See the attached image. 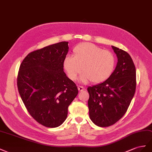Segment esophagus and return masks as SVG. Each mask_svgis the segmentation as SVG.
<instances>
[{"label":"esophagus","instance_id":"1","mask_svg":"<svg viewBox=\"0 0 152 152\" xmlns=\"http://www.w3.org/2000/svg\"><path fill=\"white\" fill-rule=\"evenodd\" d=\"M77 88H78V90L80 91V92H82V91L84 90V87H83V86H77Z\"/></svg>","mask_w":152,"mask_h":152}]
</instances>
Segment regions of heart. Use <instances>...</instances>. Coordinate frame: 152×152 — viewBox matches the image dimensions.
Segmentation results:
<instances>
[{
    "mask_svg": "<svg viewBox=\"0 0 152 152\" xmlns=\"http://www.w3.org/2000/svg\"><path fill=\"white\" fill-rule=\"evenodd\" d=\"M116 66V58L112 52L103 50L92 43L83 42L73 49V57L67 55L63 66L69 79L75 80L81 71V83L92 81L100 83L112 75Z\"/></svg>",
    "mask_w": 152,
    "mask_h": 152,
    "instance_id": "b5f03b06",
    "label": "heart"
}]
</instances>
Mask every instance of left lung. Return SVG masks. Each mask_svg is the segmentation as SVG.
I'll return each instance as SVG.
<instances>
[{"label": "left lung", "instance_id": "8db88e82", "mask_svg": "<svg viewBox=\"0 0 152 152\" xmlns=\"http://www.w3.org/2000/svg\"><path fill=\"white\" fill-rule=\"evenodd\" d=\"M118 58L112 75L101 83L89 86L90 118L99 127H109L126 113L136 86V67L128 53L111 46Z\"/></svg>", "mask_w": 152, "mask_h": 152}]
</instances>
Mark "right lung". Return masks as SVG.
I'll list each match as a JSON object with an SVG mask.
<instances>
[{
	"instance_id": "add662e5",
	"label": "right lung",
	"mask_w": 152,
	"mask_h": 152,
	"mask_svg": "<svg viewBox=\"0 0 152 152\" xmlns=\"http://www.w3.org/2000/svg\"><path fill=\"white\" fill-rule=\"evenodd\" d=\"M68 43L60 42L30 52L20 66L17 86L21 100L34 120L46 127L63 124L78 93L64 71Z\"/></svg>"
}]
</instances>
